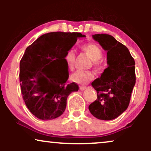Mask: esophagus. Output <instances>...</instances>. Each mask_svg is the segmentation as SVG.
<instances>
[{
    "instance_id": "obj_1",
    "label": "esophagus",
    "mask_w": 151,
    "mask_h": 151,
    "mask_svg": "<svg viewBox=\"0 0 151 151\" xmlns=\"http://www.w3.org/2000/svg\"><path fill=\"white\" fill-rule=\"evenodd\" d=\"M86 89V86H79V89H80L81 91H84V90H85Z\"/></svg>"
}]
</instances>
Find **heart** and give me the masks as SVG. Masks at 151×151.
Wrapping results in <instances>:
<instances>
[{
  "mask_svg": "<svg viewBox=\"0 0 151 151\" xmlns=\"http://www.w3.org/2000/svg\"><path fill=\"white\" fill-rule=\"evenodd\" d=\"M81 50L93 60V66L96 67H101L102 65L101 58L103 56V52L101 48L97 45L92 42L86 43L81 46ZM65 61L69 68H73L75 62V54L73 50H70L67 51L65 56ZM93 78V74L90 71L78 70L72 74L71 80L77 84H86L90 81L92 80Z\"/></svg>",
  "mask_w": 151,
  "mask_h": 151,
  "instance_id": "1",
  "label": "heart"
}]
</instances>
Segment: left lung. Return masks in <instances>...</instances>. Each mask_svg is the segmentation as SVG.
Here are the masks:
<instances>
[{
  "mask_svg": "<svg viewBox=\"0 0 151 151\" xmlns=\"http://www.w3.org/2000/svg\"><path fill=\"white\" fill-rule=\"evenodd\" d=\"M93 38L107 51V64L100 78L91 83L97 99L89 106V111L101 120H112L129 106L136 84L135 61L125 45L113 36L96 34Z\"/></svg>",
  "mask_w": 151,
  "mask_h": 151,
  "instance_id": "obj_1",
  "label": "left lung"
}]
</instances>
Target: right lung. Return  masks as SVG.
I'll return each mask as SVG.
<instances>
[{
	"instance_id": "add662e5",
	"label": "right lung",
	"mask_w": 151,
	"mask_h": 151,
	"mask_svg": "<svg viewBox=\"0 0 151 151\" xmlns=\"http://www.w3.org/2000/svg\"><path fill=\"white\" fill-rule=\"evenodd\" d=\"M84 37L79 32H49L26 48L19 78L22 99L35 117L42 120L59 117L65 111L69 94L78 91L76 83L67 82L65 56L77 38Z\"/></svg>"
}]
</instances>
